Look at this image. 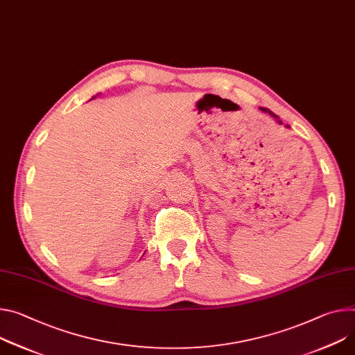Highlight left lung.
Listing matches in <instances>:
<instances>
[{"label":"left lung","mask_w":355,"mask_h":355,"mask_svg":"<svg viewBox=\"0 0 355 355\" xmlns=\"http://www.w3.org/2000/svg\"><path fill=\"white\" fill-rule=\"evenodd\" d=\"M261 110H262V112H265V113H269V114H270V116H272V117H275V120H276V121H277V123H279V124H282V120H279V117H277V116H276V114H275V113H272V112H270V110H269V109H265V107H261Z\"/></svg>","instance_id":"left-lung-1"}]
</instances>
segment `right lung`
I'll use <instances>...</instances> for the list:
<instances>
[{
  "label": "right lung",
  "instance_id": "right-lung-1",
  "mask_svg": "<svg viewBox=\"0 0 355 355\" xmlns=\"http://www.w3.org/2000/svg\"><path fill=\"white\" fill-rule=\"evenodd\" d=\"M92 99H94V98H92Z\"/></svg>",
  "mask_w": 355,
  "mask_h": 355
}]
</instances>
